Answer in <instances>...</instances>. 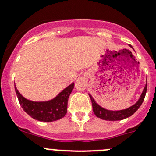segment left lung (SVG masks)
<instances>
[{"label":"left lung","instance_id":"8db88e82","mask_svg":"<svg viewBox=\"0 0 156 156\" xmlns=\"http://www.w3.org/2000/svg\"><path fill=\"white\" fill-rule=\"evenodd\" d=\"M129 46L131 48H133V47H132L131 45H129ZM147 87H148V84H147V83H146L144 90H143L142 91V94H140V98L138 99V101H137V102L135 103L134 105H133L132 106H130V107H129V108L122 110L106 109V108H103V107H101V105H99L95 101L94 98L89 94V96H90V100H91L92 101L94 113L95 114L96 116L98 117V118H101V119H104V120L109 121L122 120V119H126L127 117L131 116V115H133L134 112H136V111L140 108V106L141 105L142 102L144 101V97H145L146 94V91H147Z\"/></svg>","mask_w":156,"mask_h":156}]
</instances>
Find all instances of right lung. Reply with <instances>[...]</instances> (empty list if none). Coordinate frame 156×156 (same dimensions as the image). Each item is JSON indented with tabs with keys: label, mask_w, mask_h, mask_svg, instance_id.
<instances>
[{
	"label": "right lung",
	"mask_w": 156,
	"mask_h": 156,
	"mask_svg": "<svg viewBox=\"0 0 156 156\" xmlns=\"http://www.w3.org/2000/svg\"><path fill=\"white\" fill-rule=\"evenodd\" d=\"M73 88L74 83H73L51 100L34 101L23 97L15 86L18 99L23 110L32 118L41 122H53L66 115L69 97Z\"/></svg>",
	"instance_id": "add662e5"
}]
</instances>
